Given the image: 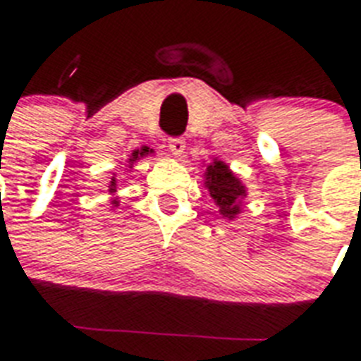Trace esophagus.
<instances>
[{
  "mask_svg": "<svg viewBox=\"0 0 361 361\" xmlns=\"http://www.w3.org/2000/svg\"><path fill=\"white\" fill-rule=\"evenodd\" d=\"M169 147H170V152L180 157L181 153L185 152V140H183V138H170Z\"/></svg>",
  "mask_w": 361,
  "mask_h": 361,
  "instance_id": "1",
  "label": "esophagus"
}]
</instances>
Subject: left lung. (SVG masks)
I'll use <instances>...</instances> for the list:
<instances>
[{
  "label": "left lung",
  "mask_w": 361,
  "mask_h": 361,
  "mask_svg": "<svg viewBox=\"0 0 361 361\" xmlns=\"http://www.w3.org/2000/svg\"><path fill=\"white\" fill-rule=\"evenodd\" d=\"M204 187L208 189L209 198L214 200L215 214L223 219L234 221L243 214V202L247 198V187L238 178L225 161L215 157L204 170Z\"/></svg>",
  "instance_id": "1"
}]
</instances>
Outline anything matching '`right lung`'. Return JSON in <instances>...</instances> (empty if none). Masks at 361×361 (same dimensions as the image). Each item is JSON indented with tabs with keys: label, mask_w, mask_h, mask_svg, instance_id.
<instances>
[{
	"label": "right lung",
	"mask_w": 361,
	"mask_h": 361,
	"mask_svg": "<svg viewBox=\"0 0 361 361\" xmlns=\"http://www.w3.org/2000/svg\"><path fill=\"white\" fill-rule=\"evenodd\" d=\"M152 153H153V149H149L147 146H142V147H138V149H133V152H130V155H129V159H127V163H129V169H133V166H135V163H138L140 159L147 157V155H152ZM109 192L112 195V197H110V204H112L114 208H118V206H120V198H118V176H116V174L110 178Z\"/></svg>",
	"instance_id": "1"
}]
</instances>
